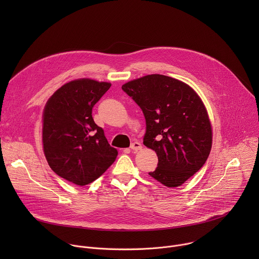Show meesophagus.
I'll use <instances>...</instances> for the list:
<instances>
[{
    "mask_svg": "<svg viewBox=\"0 0 259 259\" xmlns=\"http://www.w3.org/2000/svg\"><path fill=\"white\" fill-rule=\"evenodd\" d=\"M130 149H131L132 151H139V150L142 149L141 143L138 142V141H133V142L131 143V145H130Z\"/></svg>",
    "mask_w": 259,
    "mask_h": 259,
    "instance_id": "34e87169",
    "label": "esophagus"
}]
</instances>
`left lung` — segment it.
I'll return each instance as SVG.
<instances>
[{
	"label": "left lung",
	"mask_w": 259,
	"mask_h": 259,
	"mask_svg": "<svg viewBox=\"0 0 259 259\" xmlns=\"http://www.w3.org/2000/svg\"><path fill=\"white\" fill-rule=\"evenodd\" d=\"M141 108L146 131L143 144L159 162L149 174L176 188L198 172L208 159L212 129L206 107L188 84L163 75H147L122 86Z\"/></svg>",
	"instance_id": "1"
}]
</instances>
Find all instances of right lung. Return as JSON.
<instances>
[{
  "label": "right lung",
  "instance_id": "right-lung-1",
  "mask_svg": "<svg viewBox=\"0 0 259 259\" xmlns=\"http://www.w3.org/2000/svg\"><path fill=\"white\" fill-rule=\"evenodd\" d=\"M112 86L79 79L64 84L47 101L43 147L50 168L60 177L86 186L112 165L118 151L92 118V108Z\"/></svg>",
  "mask_w": 259,
  "mask_h": 259
}]
</instances>
